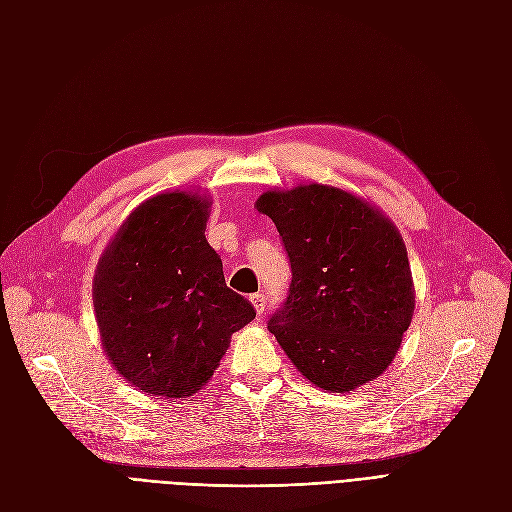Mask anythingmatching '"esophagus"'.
Here are the masks:
<instances>
[{
    "label": "esophagus",
    "mask_w": 512,
    "mask_h": 512,
    "mask_svg": "<svg viewBox=\"0 0 512 512\" xmlns=\"http://www.w3.org/2000/svg\"><path fill=\"white\" fill-rule=\"evenodd\" d=\"M250 301H252V305H254V309H256L258 315L264 311V307H267V298H264V294H260V292L252 294Z\"/></svg>",
    "instance_id": "34e87169"
}]
</instances>
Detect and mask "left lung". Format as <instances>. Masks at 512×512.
I'll list each match as a JSON object with an SVG mask.
<instances>
[{
	"instance_id": "1",
	"label": "left lung",
	"mask_w": 512,
	"mask_h": 512,
	"mask_svg": "<svg viewBox=\"0 0 512 512\" xmlns=\"http://www.w3.org/2000/svg\"><path fill=\"white\" fill-rule=\"evenodd\" d=\"M290 260L288 296L269 332L301 373L349 392L390 366L413 309L409 256L396 226L349 192L309 184L256 201Z\"/></svg>"
}]
</instances>
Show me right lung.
<instances>
[{"label":"right lung","instance_id":"add662e5","mask_svg":"<svg viewBox=\"0 0 512 512\" xmlns=\"http://www.w3.org/2000/svg\"><path fill=\"white\" fill-rule=\"evenodd\" d=\"M207 199L165 192L139 205L99 260L101 343L139 390L186 398L214 375L231 334L256 317L226 286L205 239Z\"/></svg>","mask_w":512,"mask_h":512}]
</instances>
